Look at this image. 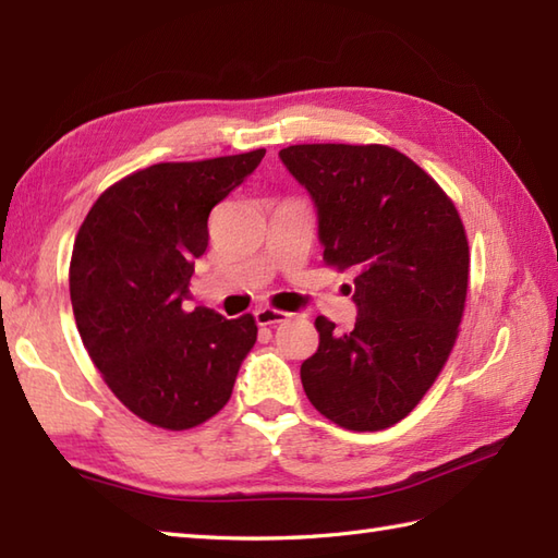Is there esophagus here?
<instances>
[{"label": "esophagus", "instance_id": "obj_1", "mask_svg": "<svg viewBox=\"0 0 558 558\" xmlns=\"http://www.w3.org/2000/svg\"><path fill=\"white\" fill-rule=\"evenodd\" d=\"M254 316H256V324L258 326H276L280 322H286V318H290L292 314L280 312V310H270V306H264V310H256Z\"/></svg>", "mask_w": 558, "mask_h": 558}]
</instances>
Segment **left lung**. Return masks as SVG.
I'll return each instance as SVG.
<instances>
[{
	"mask_svg": "<svg viewBox=\"0 0 558 558\" xmlns=\"http://www.w3.org/2000/svg\"><path fill=\"white\" fill-rule=\"evenodd\" d=\"M280 160L314 198L324 260L354 272L360 314L342 336L316 318L304 393L342 429H388L417 408L456 345L470 278L460 213L390 146L300 144Z\"/></svg>",
	"mask_w": 558,
	"mask_h": 558,
	"instance_id": "8db88e82",
	"label": "left lung"
}]
</instances>
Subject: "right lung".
Wrapping results in <instances>:
<instances>
[{"instance_id":"right-lung-1","label":"right lung","mask_w":558,"mask_h":558,"mask_svg":"<svg viewBox=\"0 0 558 558\" xmlns=\"http://www.w3.org/2000/svg\"><path fill=\"white\" fill-rule=\"evenodd\" d=\"M264 148L158 162L98 196L69 264L76 328L102 381L136 417L184 432L218 414L256 342L252 314L184 310L208 216L252 174Z\"/></svg>"}]
</instances>
